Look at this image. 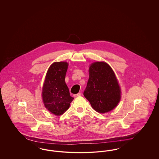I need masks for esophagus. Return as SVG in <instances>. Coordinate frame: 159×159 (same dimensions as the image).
<instances>
[{
    "mask_svg": "<svg viewBox=\"0 0 159 159\" xmlns=\"http://www.w3.org/2000/svg\"><path fill=\"white\" fill-rule=\"evenodd\" d=\"M80 95H81L80 93H77V94L73 95V97H79Z\"/></svg>",
    "mask_w": 159,
    "mask_h": 159,
    "instance_id": "1",
    "label": "esophagus"
}]
</instances>
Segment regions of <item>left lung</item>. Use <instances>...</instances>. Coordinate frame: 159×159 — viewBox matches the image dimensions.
<instances>
[{"instance_id":"8db88e82","label":"left lung","mask_w":159,"mask_h":159,"mask_svg":"<svg viewBox=\"0 0 159 159\" xmlns=\"http://www.w3.org/2000/svg\"><path fill=\"white\" fill-rule=\"evenodd\" d=\"M89 71L83 95L98 113L112 110L119 102L121 93L112 68L104 62H96L90 66Z\"/></svg>"}]
</instances>
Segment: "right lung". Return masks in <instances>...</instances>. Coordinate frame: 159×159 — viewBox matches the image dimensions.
Here are the masks:
<instances>
[{"label":"right lung","mask_w":159,"mask_h":159,"mask_svg":"<svg viewBox=\"0 0 159 159\" xmlns=\"http://www.w3.org/2000/svg\"><path fill=\"white\" fill-rule=\"evenodd\" d=\"M67 68L66 62L53 63L48 69L43 87L42 98L45 106L56 116L64 113L74 99L70 97L65 82Z\"/></svg>","instance_id":"obj_1"}]
</instances>
